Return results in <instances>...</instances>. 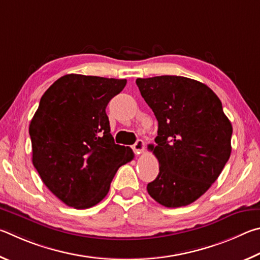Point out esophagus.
I'll list each match as a JSON object with an SVG mask.
<instances>
[{"instance_id":"esophagus-1","label":"esophagus","mask_w":260,"mask_h":260,"mask_svg":"<svg viewBox=\"0 0 260 260\" xmlns=\"http://www.w3.org/2000/svg\"><path fill=\"white\" fill-rule=\"evenodd\" d=\"M133 149L136 154H142L145 149V143L142 139H138L137 142L133 145Z\"/></svg>"}]
</instances>
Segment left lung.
<instances>
[{"label":"left lung","mask_w":260,"mask_h":260,"mask_svg":"<svg viewBox=\"0 0 260 260\" xmlns=\"http://www.w3.org/2000/svg\"><path fill=\"white\" fill-rule=\"evenodd\" d=\"M158 122L156 146L160 163L147 192L162 206L193 203L210 188L231 156L233 127L220 99L201 82L162 75L136 80Z\"/></svg>","instance_id":"obj_1"}]
</instances>
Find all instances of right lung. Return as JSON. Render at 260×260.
Masks as SVG:
<instances>
[{"label":"right lung","instance_id":"add662e5","mask_svg":"<svg viewBox=\"0 0 260 260\" xmlns=\"http://www.w3.org/2000/svg\"><path fill=\"white\" fill-rule=\"evenodd\" d=\"M126 80L67 74L45 91L29 124L33 165L53 195L86 209L106 197L121 166L134 158L114 143L106 107Z\"/></svg>","mask_w":260,"mask_h":260}]
</instances>
